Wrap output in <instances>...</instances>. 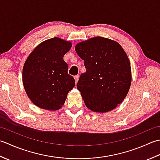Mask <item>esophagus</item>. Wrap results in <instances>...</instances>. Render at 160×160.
<instances>
[{
	"label": "esophagus",
	"instance_id": "1",
	"mask_svg": "<svg viewBox=\"0 0 160 160\" xmlns=\"http://www.w3.org/2000/svg\"><path fill=\"white\" fill-rule=\"evenodd\" d=\"M74 80H75V83H76V84L77 83V82H78V80H79V76H75L74 77Z\"/></svg>",
	"mask_w": 160,
	"mask_h": 160
}]
</instances>
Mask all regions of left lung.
<instances>
[{
	"label": "left lung",
	"instance_id": "1",
	"mask_svg": "<svg viewBox=\"0 0 160 160\" xmlns=\"http://www.w3.org/2000/svg\"><path fill=\"white\" fill-rule=\"evenodd\" d=\"M75 51L86 69L77 85L86 107L96 112L111 111L125 99L131 84L126 52L117 41L102 37L78 43Z\"/></svg>",
	"mask_w": 160,
	"mask_h": 160
}]
</instances>
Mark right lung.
<instances>
[{"mask_svg": "<svg viewBox=\"0 0 160 160\" xmlns=\"http://www.w3.org/2000/svg\"><path fill=\"white\" fill-rule=\"evenodd\" d=\"M71 47L70 41L54 37L38 45L26 59L22 83L29 99L40 108L59 110L75 86L63 58Z\"/></svg>", "mask_w": 160, "mask_h": 160, "instance_id": "right-lung-1", "label": "right lung"}]
</instances>
